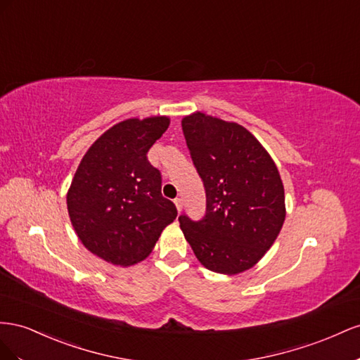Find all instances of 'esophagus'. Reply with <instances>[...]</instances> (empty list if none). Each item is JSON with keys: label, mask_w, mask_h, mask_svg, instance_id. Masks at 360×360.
<instances>
[{"label": "esophagus", "mask_w": 360, "mask_h": 360, "mask_svg": "<svg viewBox=\"0 0 360 360\" xmlns=\"http://www.w3.org/2000/svg\"><path fill=\"white\" fill-rule=\"evenodd\" d=\"M174 205H176L178 211H181V210H182V199H181V198H176V199H174Z\"/></svg>", "instance_id": "1"}]
</instances>
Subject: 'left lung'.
I'll return each instance as SVG.
<instances>
[{
    "label": "left lung",
    "instance_id": "left-lung-1",
    "mask_svg": "<svg viewBox=\"0 0 360 360\" xmlns=\"http://www.w3.org/2000/svg\"><path fill=\"white\" fill-rule=\"evenodd\" d=\"M182 131L207 193L200 220L179 215L184 237L208 270H249L271 248L285 221L279 170L238 123L198 111L182 119Z\"/></svg>",
    "mask_w": 360,
    "mask_h": 360
}]
</instances>
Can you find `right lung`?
<instances>
[{
	"mask_svg": "<svg viewBox=\"0 0 360 360\" xmlns=\"http://www.w3.org/2000/svg\"><path fill=\"white\" fill-rule=\"evenodd\" d=\"M169 123L166 116L119 122L81 160L68 211L79 241L101 259L122 266L143 261L176 219L174 203L161 194V173L148 161Z\"/></svg>",
	"mask_w": 360,
	"mask_h": 360,
	"instance_id": "obj_1",
	"label": "right lung"
}]
</instances>
